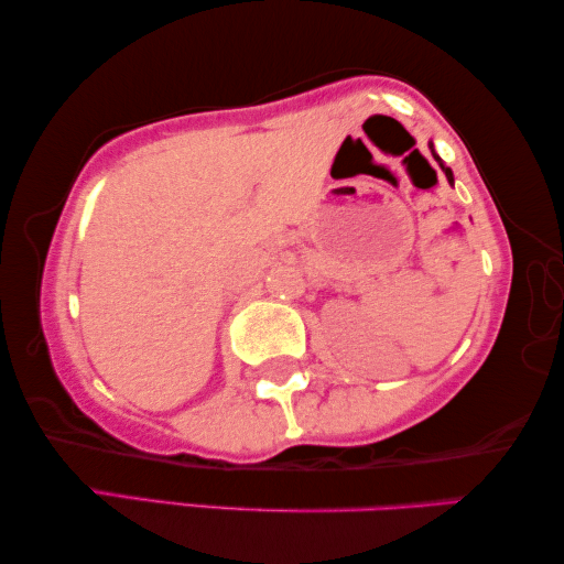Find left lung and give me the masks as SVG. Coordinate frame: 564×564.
<instances>
[{
	"instance_id": "left-lung-1",
	"label": "left lung",
	"mask_w": 564,
	"mask_h": 564,
	"mask_svg": "<svg viewBox=\"0 0 564 564\" xmlns=\"http://www.w3.org/2000/svg\"><path fill=\"white\" fill-rule=\"evenodd\" d=\"M430 150H432V156H435V160L440 162V167H442V172H445V177H447V182L452 184V182H455V180H452V170L449 167H445V164H442V160H440V156H437V152H435V147H432L430 144Z\"/></svg>"
}]
</instances>
